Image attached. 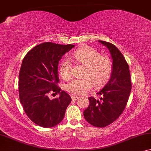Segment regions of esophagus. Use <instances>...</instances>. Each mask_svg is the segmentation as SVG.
<instances>
[{
    "label": "esophagus",
    "mask_w": 151,
    "mask_h": 151,
    "mask_svg": "<svg viewBox=\"0 0 151 151\" xmlns=\"http://www.w3.org/2000/svg\"><path fill=\"white\" fill-rule=\"evenodd\" d=\"M71 98H72V99H73V101H77V100L78 99V97L75 96H72Z\"/></svg>",
    "instance_id": "obj_1"
}]
</instances>
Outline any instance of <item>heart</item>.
Segmentation results:
<instances>
[{
	"label": "heart",
	"mask_w": 151,
	"mask_h": 151,
	"mask_svg": "<svg viewBox=\"0 0 151 151\" xmlns=\"http://www.w3.org/2000/svg\"><path fill=\"white\" fill-rule=\"evenodd\" d=\"M73 59L85 65L81 78H75L65 86L68 92L74 96H81L94 86L95 88H103L109 81L113 72L111 59L90 46L83 45L73 52ZM71 63L65 59L59 65V75L64 80L71 76Z\"/></svg>",
	"instance_id": "heart-1"
}]
</instances>
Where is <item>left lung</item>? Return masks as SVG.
<instances>
[{
	"label": "left lung",
	"instance_id": "1",
	"mask_svg": "<svg viewBox=\"0 0 151 151\" xmlns=\"http://www.w3.org/2000/svg\"><path fill=\"white\" fill-rule=\"evenodd\" d=\"M107 46L113 59V72L104 88L97 93L100 99L89 98L90 105L83 112L84 118L96 127H105L117 120L126 108L131 90L129 67L116 46L99 40Z\"/></svg>",
	"mask_w": 151,
	"mask_h": 151
}]
</instances>
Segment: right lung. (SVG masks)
<instances>
[{"mask_svg":"<svg viewBox=\"0 0 151 151\" xmlns=\"http://www.w3.org/2000/svg\"><path fill=\"white\" fill-rule=\"evenodd\" d=\"M74 47L44 42L29 50L22 60L18 82L20 101L27 116L44 128L60 123L72 101L57 83L59 61ZM55 93L60 94V97L50 100L49 95Z\"/></svg>","mask_w":151,"mask_h":151,"instance_id":"obj_1","label":"right lung"}]
</instances>
